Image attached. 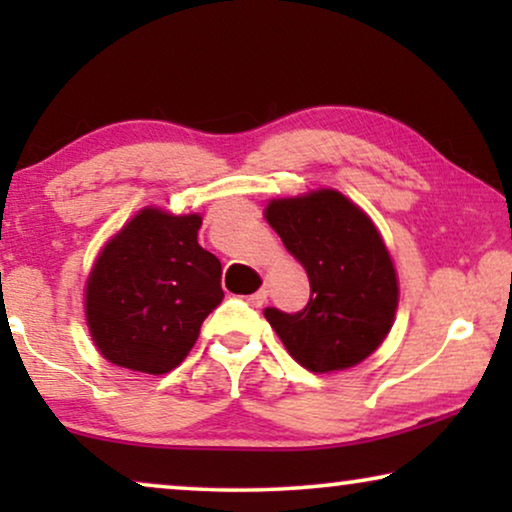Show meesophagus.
Masks as SVG:
<instances>
[{
	"label": "esophagus",
	"mask_w": 512,
	"mask_h": 512,
	"mask_svg": "<svg viewBox=\"0 0 512 512\" xmlns=\"http://www.w3.org/2000/svg\"><path fill=\"white\" fill-rule=\"evenodd\" d=\"M265 300H268V291H265V289H258L256 293H251V296H247V303L251 307H261Z\"/></svg>",
	"instance_id": "obj_1"
}]
</instances>
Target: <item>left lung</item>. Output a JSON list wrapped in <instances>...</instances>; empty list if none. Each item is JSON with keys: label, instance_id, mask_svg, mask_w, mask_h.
<instances>
[{"label": "left lung", "instance_id": "left-lung-1", "mask_svg": "<svg viewBox=\"0 0 512 512\" xmlns=\"http://www.w3.org/2000/svg\"><path fill=\"white\" fill-rule=\"evenodd\" d=\"M265 219L310 277L303 310L265 307V319L312 373L361 363L387 338L398 305L394 263L373 221L328 188L272 200Z\"/></svg>", "mask_w": 512, "mask_h": 512}]
</instances>
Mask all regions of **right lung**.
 <instances>
[{
  "label": "right lung",
  "instance_id": "right-lung-1",
  "mask_svg": "<svg viewBox=\"0 0 512 512\" xmlns=\"http://www.w3.org/2000/svg\"><path fill=\"white\" fill-rule=\"evenodd\" d=\"M198 214L142 209L97 258L86 286L95 345L116 366L163 375L223 300L221 261L198 244Z\"/></svg>",
  "mask_w": 512,
  "mask_h": 512
}]
</instances>
